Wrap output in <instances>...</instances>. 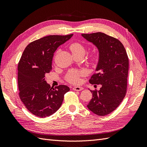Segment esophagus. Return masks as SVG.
I'll use <instances>...</instances> for the list:
<instances>
[{
	"label": "esophagus",
	"instance_id": "1",
	"mask_svg": "<svg viewBox=\"0 0 147 147\" xmlns=\"http://www.w3.org/2000/svg\"><path fill=\"white\" fill-rule=\"evenodd\" d=\"M73 90L74 91H82V90H83V88H82L81 86H75L73 88Z\"/></svg>",
	"mask_w": 147,
	"mask_h": 147
}]
</instances>
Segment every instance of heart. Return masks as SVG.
I'll use <instances>...</instances> for the list:
<instances>
[{
	"instance_id": "heart-1",
	"label": "heart",
	"mask_w": 147,
	"mask_h": 147,
	"mask_svg": "<svg viewBox=\"0 0 147 147\" xmlns=\"http://www.w3.org/2000/svg\"><path fill=\"white\" fill-rule=\"evenodd\" d=\"M70 50L72 52V55H85L86 50V47L83 44L79 42H74L71 43L69 46ZM99 59V55L98 53L94 52L89 57V61L91 64H95L98 62ZM85 75L84 71L80 70H70L67 73L65 78L66 80L70 83L78 84L80 82L81 77Z\"/></svg>"
}]
</instances>
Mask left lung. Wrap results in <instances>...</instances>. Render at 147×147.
Masks as SVG:
<instances>
[{
  "label": "left lung",
  "instance_id": "obj_1",
  "mask_svg": "<svg viewBox=\"0 0 147 147\" xmlns=\"http://www.w3.org/2000/svg\"><path fill=\"white\" fill-rule=\"evenodd\" d=\"M82 35L95 45L99 52L96 72L89 82L102 87L99 91L90 90L92 97L87 107L94 113L105 116L116 109L126 96L128 56L122 43L116 38L102 32Z\"/></svg>",
  "mask_w": 147,
  "mask_h": 147
}]
</instances>
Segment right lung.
<instances>
[{
	"instance_id": "obj_1",
	"label": "right lung",
	"mask_w": 147,
	"mask_h": 147,
	"mask_svg": "<svg viewBox=\"0 0 147 147\" xmlns=\"http://www.w3.org/2000/svg\"><path fill=\"white\" fill-rule=\"evenodd\" d=\"M72 35H48L36 40L26 47L21 57L18 65L19 95L26 107L35 116L44 118L55 113L70 90L62 84L51 87L45 77L52 69L54 53Z\"/></svg>"
}]
</instances>
